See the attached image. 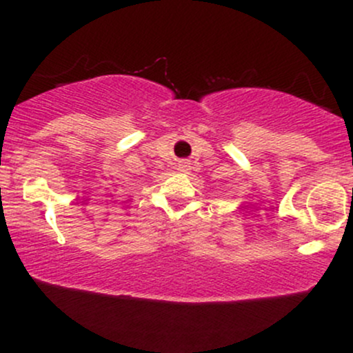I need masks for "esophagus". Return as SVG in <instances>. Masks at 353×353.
<instances>
[{
    "mask_svg": "<svg viewBox=\"0 0 353 353\" xmlns=\"http://www.w3.org/2000/svg\"><path fill=\"white\" fill-rule=\"evenodd\" d=\"M179 169H181V171L185 172V171H189V165H188V164H181Z\"/></svg>",
    "mask_w": 353,
    "mask_h": 353,
    "instance_id": "1",
    "label": "esophagus"
}]
</instances>
